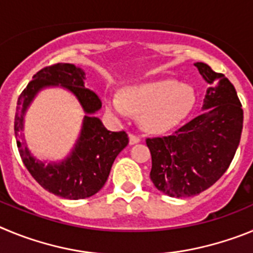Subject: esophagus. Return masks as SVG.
Returning <instances> with one entry per match:
<instances>
[{
  "label": "esophagus",
  "mask_w": 253,
  "mask_h": 253,
  "mask_svg": "<svg viewBox=\"0 0 253 253\" xmlns=\"http://www.w3.org/2000/svg\"><path fill=\"white\" fill-rule=\"evenodd\" d=\"M138 142H140V138L138 137V135H135V134L133 133L129 134V143H130V144H135V143Z\"/></svg>",
  "instance_id": "obj_1"
}]
</instances>
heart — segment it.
<instances>
[{"label":"heart","instance_id":"heart-1","mask_svg":"<svg viewBox=\"0 0 253 253\" xmlns=\"http://www.w3.org/2000/svg\"><path fill=\"white\" fill-rule=\"evenodd\" d=\"M106 109L115 115L126 116L129 111L140 115L143 129L161 133L177 125L195 104L193 87L173 80L154 81L125 88L122 99L107 97Z\"/></svg>","mask_w":253,"mask_h":253}]
</instances>
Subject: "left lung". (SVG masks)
Listing matches in <instances>:
<instances>
[{"instance_id":"obj_1","label":"left lung","mask_w":253,"mask_h":253,"mask_svg":"<svg viewBox=\"0 0 253 253\" xmlns=\"http://www.w3.org/2000/svg\"><path fill=\"white\" fill-rule=\"evenodd\" d=\"M195 67L210 86L205 113L169 135L146 139L152 182L171 198L198 195L215 184L231 165L242 134V104L233 84L203 62Z\"/></svg>"}]
</instances>
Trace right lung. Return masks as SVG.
<instances>
[{
  "mask_svg": "<svg viewBox=\"0 0 253 253\" xmlns=\"http://www.w3.org/2000/svg\"><path fill=\"white\" fill-rule=\"evenodd\" d=\"M84 72L75 64L57 63L44 67L34 75L19 96L15 114V137L20 157L40 186L49 193L71 200L95 195L106 182L116 156L128 146L124 130H107L93 114L101 107V100L84 87ZM60 84L78 96L86 115L82 135L71 156L62 164L44 165L30 154L22 138L23 114L31 100L43 86Z\"/></svg>",
  "mask_w": 253,
  "mask_h": 253,
  "instance_id": "obj_1",
  "label": "right lung"
}]
</instances>
